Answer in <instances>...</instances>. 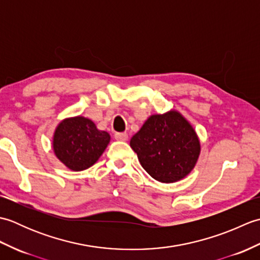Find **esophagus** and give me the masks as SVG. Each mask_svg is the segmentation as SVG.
I'll list each match as a JSON object with an SVG mask.
<instances>
[{"instance_id":"esophagus-1","label":"esophagus","mask_w":260,"mask_h":260,"mask_svg":"<svg viewBox=\"0 0 260 260\" xmlns=\"http://www.w3.org/2000/svg\"><path fill=\"white\" fill-rule=\"evenodd\" d=\"M127 139H128V135H127L126 133H116L115 134V140L117 141H127Z\"/></svg>"}]
</instances>
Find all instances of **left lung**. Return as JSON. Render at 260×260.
Segmentation results:
<instances>
[{
    "label": "left lung",
    "instance_id": "8db88e82",
    "mask_svg": "<svg viewBox=\"0 0 260 260\" xmlns=\"http://www.w3.org/2000/svg\"><path fill=\"white\" fill-rule=\"evenodd\" d=\"M129 144L143 169L162 183L184 179L201 151L194 128L178 110L151 115Z\"/></svg>",
    "mask_w": 260,
    "mask_h": 260
}]
</instances>
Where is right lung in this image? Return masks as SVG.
I'll return each mask as SVG.
<instances>
[{
  "label": "right lung",
  "instance_id": "add662e5",
  "mask_svg": "<svg viewBox=\"0 0 260 260\" xmlns=\"http://www.w3.org/2000/svg\"><path fill=\"white\" fill-rule=\"evenodd\" d=\"M110 135L99 131L84 116L64 118L56 127L52 140L54 155L68 169L84 171L95 164L106 150Z\"/></svg>",
  "mask_w": 260,
  "mask_h": 260
}]
</instances>
